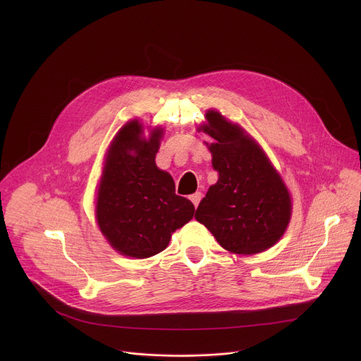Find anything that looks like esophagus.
<instances>
[{"label":"esophagus","mask_w":361,"mask_h":361,"mask_svg":"<svg viewBox=\"0 0 361 361\" xmlns=\"http://www.w3.org/2000/svg\"><path fill=\"white\" fill-rule=\"evenodd\" d=\"M190 200L192 201V204H194V207H197V205H198V202H200V200H201V192H200V191H197V192L191 194V195H190Z\"/></svg>","instance_id":"1"}]
</instances>
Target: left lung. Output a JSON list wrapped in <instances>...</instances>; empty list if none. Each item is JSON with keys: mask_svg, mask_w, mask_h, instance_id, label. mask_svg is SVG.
<instances>
[{"mask_svg": "<svg viewBox=\"0 0 361 361\" xmlns=\"http://www.w3.org/2000/svg\"><path fill=\"white\" fill-rule=\"evenodd\" d=\"M205 120L200 130L214 138L205 144L219 180L201 200L195 220L230 252L266 251L287 230L290 192L263 148L238 124L216 110L205 113Z\"/></svg>", "mask_w": 361, "mask_h": 361, "instance_id": "8db88e82", "label": "left lung"}]
</instances>
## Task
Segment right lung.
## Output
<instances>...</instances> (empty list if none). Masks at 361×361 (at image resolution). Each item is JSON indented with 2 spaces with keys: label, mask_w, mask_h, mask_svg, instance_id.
Here are the masks:
<instances>
[{
  "label": "right lung",
  "mask_w": 361,
  "mask_h": 361,
  "mask_svg": "<svg viewBox=\"0 0 361 361\" xmlns=\"http://www.w3.org/2000/svg\"><path fill=\"white\" fill-rule=\"evenodd\" d=\"M131 120L114 137L98 184L95 217L114 250L134 259L163 251L171 234L194 216L190 200L176 194L173 177L156 166L163 128L148 140Z\"/></svg>",
  "instance_id": "1"
}]
</instances>
